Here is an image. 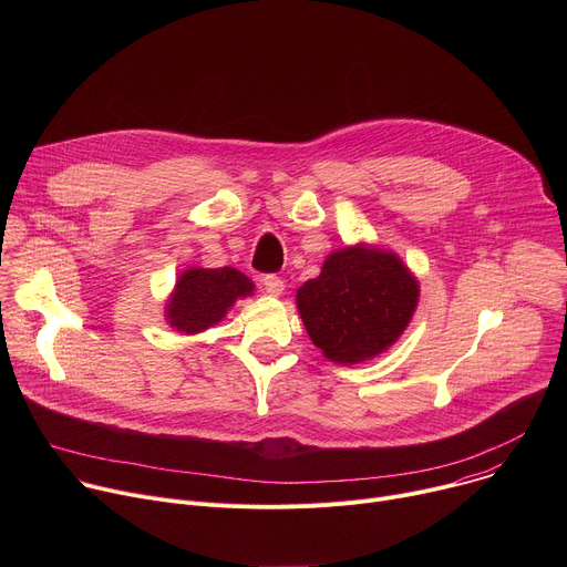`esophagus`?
I'll return each instance as SVG.
<instances>
[{
  "label": "esophagus",
  "instance_id": "34e87169",
  "mask_svg": "<svg viewBox=\"0 0 567 567\" xmlns=\"http://www.w3.org/2000/svg\"><path fill=\"white\" fill-rule=\"evenodd\" d=\"M262 287H265L267 293L280 296V293L285 291V280H282L280 276H276V274H267V276L262 278Z\"/></svg>",
  "mask_w": 567,
  "mask_h": 567
}]
</instances>
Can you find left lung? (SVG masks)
I'll return each mask as SVG.
<instances>
[{
    "label": "left lung",
    "mask_w": 567,
    "mask_h": 567,
    "mask_svg": "<svg viewBox=\"0 0 567 567\" xmlns=\"http://www.w3.org/2000/svg\"><path fill=\"white\" fill-rule=\"evenodd\" d=\"M417 298V280L394 254L365 247L332 254L296 293L309 339L337 363H359L390 348Z\"/></svg>",
    "instance_id": "obj_1"
}]
</instances>
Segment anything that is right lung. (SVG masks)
I'll return each instance as SVG.
<instances>
[{
    "label": "right lung",
    "mask_w": 567,
    "mask_h": 567,
    "mask_svg": "<svg viewBox=\"0 0 567 567\" xmlns=\"http://www.w3.org/2000/svg\"><path fill=\"white\" fill-rule=\"evenodd\" d=\"M251 291L254 282L233 267L188 269L177 280L166 316L175 330L195 334L219 322L235 298H245Z\"/></svg>",
    "instance_id": "1"
}]
</instances>
